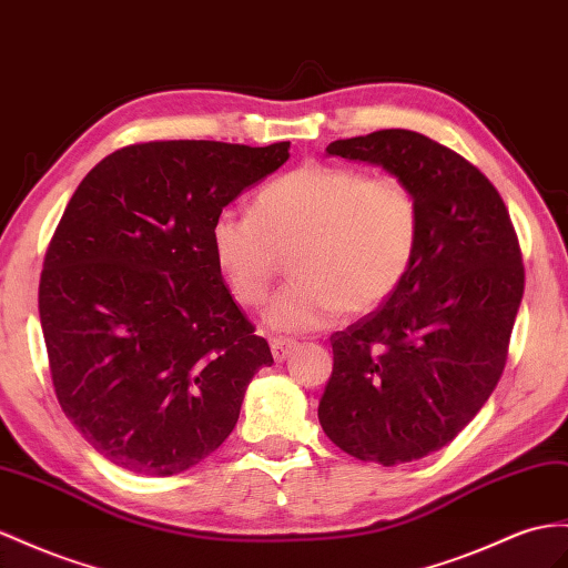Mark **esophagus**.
<instances>
[{"label": "esophagus", "mask_w": 568, "mask_h": 568, "mask_svg": "<svg viewBox=\"0 0 568 568\" xmlns=\"http://www.w3.org/2000/svg\"><path fill=\"white\" fill-rule=\"evenodd\" d=\"M295 347H297L295 341H290V338H273V341H271V355H273L275 362H283L290 353L295 351Z\"/></svg>", "instance_id": "obj_1"}]
</instances>
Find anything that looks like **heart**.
Returning a JSON list of instances; mask_svg holds the SVG:
<instances>
[{
	"mask_svg": "<svg viewBox=\"0 0 568 568\" xmlns=\"http://www.w3.org/2000/svg\"><path fill=\"white\" fill-rule=\"evenodd\" d=\"M211 246L240 304H261L293 254L295 283L264 314L271 331L312 333L379 310L408 278L419 246V203L396 174L304 163L268 182L254 215L221 211Z\"/></svg>",
	"mask_w": 568,
	"mask_h": 568,
	"instance_id": "heart-1",
	"label": "heart"
}]
</instances>
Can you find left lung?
I'll use <instances>...</instances> for the list:
<instances>
[{
    "instance_id": "1",
    "label": "left lung",
    "mask_w": 568,
    "mask_h": 568,
    "mask_svg": "<svg viewBox=\"0 0 568 568\" xmlns=\"http://www.w3.org/2000/svg\"><path fill=\"white\" fill-rule=\"evenodd\" d=\"M379 165L419 203L408 278L379 310L331 336L318 400L328 439L359 460L400 465L454 442L491 396L523 300V264L497 189L468 160L408 129L328 143Z\"/></svg>"
}]
</instances>
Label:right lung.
Returning a JSON list of instances; mask_svg holds the SVG:
<instances>
[{
  "mask_svg": "<svg viewBox=\"0 0 568 568\" xmlns=\"http://www.w3.org/2000/svg\"><path fill=\"white\" fill-rule=\"evenodd\" d=\"M287 151L126 145L67 203L42 264L40 326L64 415L120 468L168 477L211 456L273 365L223 283L211 225Z\"/></svg>",
  "mask_w": 568,
  "mask_h": 568,
  "instance_id": "right-lung-1",
  "label": "right lung"
}]
</instances>
